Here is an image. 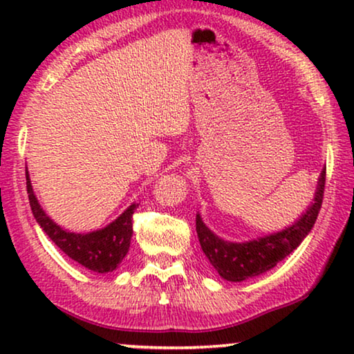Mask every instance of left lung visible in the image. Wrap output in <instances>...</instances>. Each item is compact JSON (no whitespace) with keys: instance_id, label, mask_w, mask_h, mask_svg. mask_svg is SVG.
<instances>
[{"instance_id":"left-lung-1","label":"left lung","mask_w":354,"mask_h":354,"mask_svg":"<svg viewBox=\"0 0 354 354\" xmlns=\"http://www.w3.org/2000/svg\"><path fill=\"white\" fill-rule=\"evenodd\" d=\"M324 188H326V169H322L319 177L314 203L293 225L277 234L266 235L263 239L245 241V243H232L219 239L207 229L200 214H196V234L203 253L214 266L221 277L230 282H241L268 272L287 258L293 250H297L311 232L321 211Z\"/></svg>"}]
</instances>
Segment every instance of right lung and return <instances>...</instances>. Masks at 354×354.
<instances>
[{"instance_id": "right-lung-1", "label": "right lung", "mask_w": 354, "mask_h": 354, "mask_svg": "<svg viewBox=\"0 0 354 354\" xmlns=\"http://www.w3.org/2000/svg\"><path fill=\"white\" fill-rule=\"evenodd\" d=\"M26 178L28 201H30L33 216H35L41 229L45 230V234L55 241V245L62 253H66L71 259L77 261L93 272H113L119 268L125 254L129 253L130 239L133 234L132 216L138 205L133 203L104 229L90 232V234H74V232L61 229L45 214V211L38 205L35 193H33L28 171H26Z\"/></svg>"}]
</instances>
